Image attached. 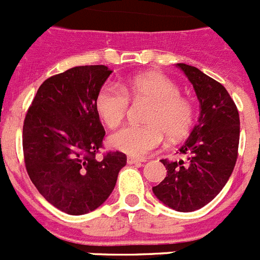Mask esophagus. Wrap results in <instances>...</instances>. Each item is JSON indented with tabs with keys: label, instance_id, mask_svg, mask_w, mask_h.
<instances>
[{
	"label": "esophagus",
	"instance_id": "obj_1",
	"mask_svg": "<svg viewBox=\"0 0 260 260\" xmlns=\"http://www.w3.org/2000/svg\"><path fill=\"white\" fill-rule=\"evenodd\" d=\"M142 162H145V159L135 158V156H128L127 158L128 165H140V163H142Z\"/></svg>",
	"mask_w": 260,
	"mask_h": 260
}]
</instances>
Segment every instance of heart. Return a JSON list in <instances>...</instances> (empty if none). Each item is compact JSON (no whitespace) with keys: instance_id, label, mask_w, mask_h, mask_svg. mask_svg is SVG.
I'll list each match as a JSON object with an SVG mask.
<instances>
[{"instance_id":"heart-1","label":"heart","mask_w":260,"mask_h":260,"mask_svg":"<svg viewBox=\"0 0 260 260\" xmlns=\"http://www.w3.org/2000/svg\"><path fill=\"white\" fill-rule=\"evenodd\" d=\"M129 96L135 102H151L147 125H127L110 137V145L132 156L150 154L162 145L165 135L182 139L194 120L193 105L180 95L179 86L158 72L137 75L123 88L107 83L95 95V110L105 124L116 128L129 111Z\"/></svg>"}]
</instances>
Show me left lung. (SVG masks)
I'll return each instance as SVG.
<instances>
[{"label": "left lung", "instance_id": "8db88e82", "mask_svg": "<svg viewBox=\"0 0 260 260\" xmlns=\"http://www.w3.org/2000/svg\"><path fill=\"white\" fill-rule=\"evenodd\" d=\"M200 101V118L179 149L184 160L162 159L165 180L153 186L160 202L180 212H190L211 202L235 168L240 142V115L226 89L197 67L177 63Z\"/></svg>", "mask_w": 260, "mask_h": 260}]
</instances>
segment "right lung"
<instances>
[{"instance_id":"right-lung-1","label":"right lung","mask_w":260,"mask_h":260,"mask_svg":"<svg viewBox=\"0 0 260 260\" xmlns=\"http://www.w3.org/2000/svg\"><path fill=\"white\" fill-rule=\"evenodd\" d=\"M111 72L104 64L78 66L46 79L25 115L28 176L49 203L66 214L83 215L100 207L127 163L120 151L95 159L105 129L94 101Z\"/></svg>"}]
</instances>
